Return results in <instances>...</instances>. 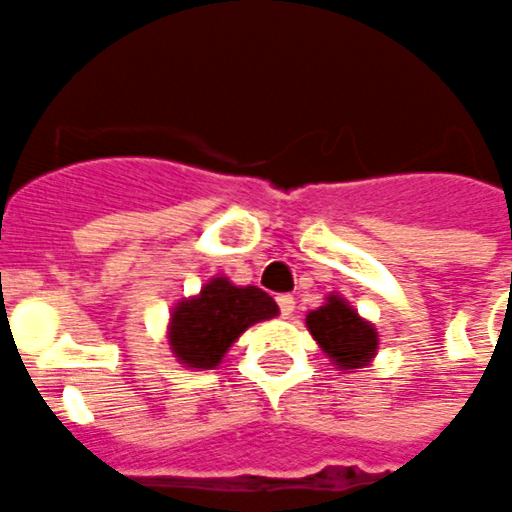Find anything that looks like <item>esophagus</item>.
<instances>
[{"label": "esophagus", "instance_id": "obj_1", "mask_svg": "<svg viewBox=\"0 0 512 512\" xmlns=\"http://www.w3.org/2000/svg\"><path fill=\"white\" fill-rule=\"evenodd\" d=\"M276 303H279V311H282V317L290 319L292 311H295V298H292V295H279V298H276Z\"/></svg>", "mask_w": 512, "mask_h": 512}]
</instances>
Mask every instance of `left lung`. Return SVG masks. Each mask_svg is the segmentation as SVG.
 I'll list each match as a JSON object with an SVG mask.
<instances>
[{
    "label": "left lung",
    "instance_id": "obj_1",
    "mask_svg": "<svg viewBox=\"0 0 512 512\" xmlns=\"http://www.w3.org/2000/svg\"><path fill=\"white\" fill-rule=\"evenodd\" d=\"M306 325L314 341L327 351V357H333L335 365L341 368L351 370L368 365L370 357L376 354V330L362 322L357 311L346 306V300L330 298L327 306L308 314Z\"/></svg>",
    "mask_w": 512,
    "mask_h": 512
}]
</instances>
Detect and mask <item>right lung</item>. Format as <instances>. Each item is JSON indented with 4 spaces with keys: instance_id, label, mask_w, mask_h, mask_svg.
<instances>
[{
    "instance_id": "obj_1",
    "label": "right lung",
    "mask_w": 512,
    "mask_h": 512,
    "mask_svg": "<svg viewBox=\"0 0 512 512\" xmlns=\"http://www.w3.org/2000/svg\"><path fill=\"white\" fill-rule=\"evenodd\" d=\"M276 314L279 308L268 292L212 279L198 298L174 308L169 341L187 368H214L249 325Z\"/></svg>"
}]
</instances>
